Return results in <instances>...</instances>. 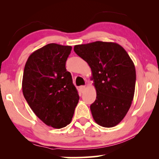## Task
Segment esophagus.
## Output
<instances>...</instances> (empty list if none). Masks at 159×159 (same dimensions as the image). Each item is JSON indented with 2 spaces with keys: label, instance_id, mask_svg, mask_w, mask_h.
<instances>
[{
  "label": "esophagus",
  "instance_id": "1",
  "mask_svg": "<svg viewBox=\"0 0 159 159\" xmlns=\"http://www.w3.org/2000/svg\"><path fill=\"white\" fill-rule=\"evenodd\" d=\"M85 89V85H81V86H80V90L81 91V92L83 93V91H84V90Z\"/></svg>",
  "mask_w": 159,
  "mask_h": 159
}]
</instances>
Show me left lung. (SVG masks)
<instances>
[{
    "label": "left lung",
    "mask_w": 159,
    "mask_h": 159,
    "mask_svg": "<svg viewBox=\"0 0 159 159\" xmlns=\"http://www.w3.org/2000/svg\"><path fill=\"white\" fill-rule=\"evenodd\" d=\"M74 52L92 71L97 93L90 105L95 121L105 128L118 125L125 116L134 94L136 72L133 61L116 43L96 41L75 45Z\"/></svg>",
    "instance_id": "1"
}]
</instances>
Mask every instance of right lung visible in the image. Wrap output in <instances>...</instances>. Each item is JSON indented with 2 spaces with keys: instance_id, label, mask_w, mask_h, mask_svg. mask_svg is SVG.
Returning <instances> with one entry per match:
<instances>
[{
  "instance_id": "1",
  "label": "right lung",
  "mask_w": 159,
  "mask_h": 159,
  "mask_svg": "<svg viewBox=\"0 0 159 159\" xmlns=\"http://www.w3.org/2000/svg\"><path fill=\"white\" fill-rule=\"evenodd\" d=\"M71 46L50 43L29 56L24 69L22 92L45 124L61 128L69 124L79 100L66 61Z\"/></svg>"
}]
</instances>
